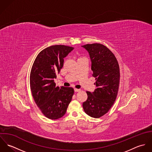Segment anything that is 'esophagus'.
I'll return each mask as SVG.
<instances>
[{"label":"esophagus","instance_id":"obj_1","mask_svg":"<svg viewBox=\"0 0 152 152\" xmlns=\"http://www.w3.org/2000/svg\"><path fill=\"white\" fill-rule=\"evenodd\" d=\"M80 91V89H77V88H75V89H74V91H75V92H79Z\"/></svg>","mask_w":152,"mask_h":152}]
</instances>
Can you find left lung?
Segmentation results:
<instances>
[{"label":"left lung","instance_id":"8db88e82","mask_svg":"<svg viewBox=\"0 0 152 152\" xmlns=\"http://www.w3.org/2000/svg\"><path fill=\"white\" fill-rule=\"evenodd\" d=\"M82 47L89 54L96 87L93 92L87 91L88 98L83 106L88 115L98 118L108 112L116 100L119 86V66L115 55L104 45L88 44Z\"/></svg>","mask_w":152,"mask_h":152}]
</instances>
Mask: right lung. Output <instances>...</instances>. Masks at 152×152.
<instances>
[{"instance_id":"obj_1","label":"right lung","mask_w":152,"mask_h":152,"mask_svg":"<svg viewBox=\"0 0 152 152\" xmlns=\"http://www.w3.org/2000/svg\"><path fill=\"white\" fill-rule=\"evenodd\" d=\"M74 49L55 45L39 53L32 66L30 86L34 100L44 115L53 120L65 115L74 93L71 87H56L54 79L63 68L64 58Z\"/></svg>"}]
</instances>
